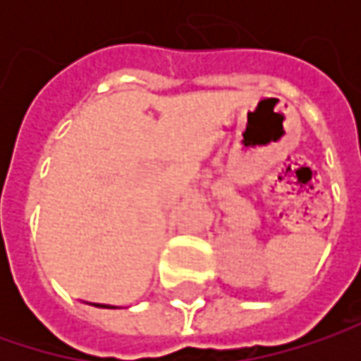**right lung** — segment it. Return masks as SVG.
I'll return each instance as SVG.
<instances>
[{
    "label": "right lung",
    "instance_id": "right-lung-1",
    "mask_svg": "<svg viewBox=\"0 0 361 361\" xmlns=\"http://www.w3.org/2000/svg\"><path fill=\"white\" fill-rule=\"evenodd\" d=\"M102 307H108V305H102Z\"/></svg>",
    "mask_w": 361,
    "mask_h": 361
}]
</instances>
